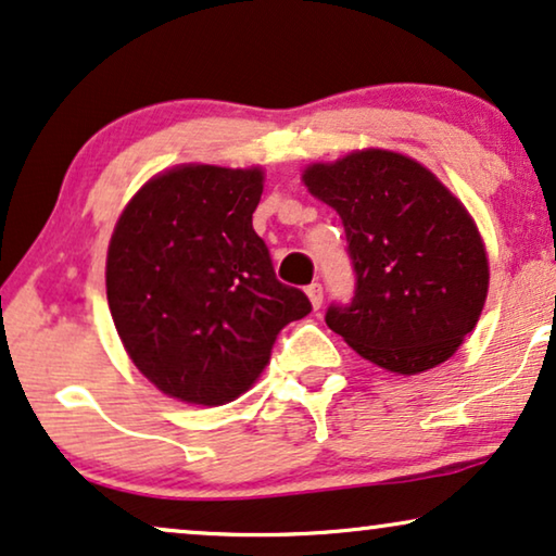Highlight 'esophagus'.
Returning <instances> with one entry per match:
<instances>
[{
	"instance_id": "obj_1",
	"label": "esophagus",
	"mask_w": 556,
	"mask_h": 556,
	"mask_svg": "<svg viewBox=\"0 0 556 556\" xmlns=\"http://www.w3.org/2000/svg\"><path fill=\"white\" fill-rule=\"evenodd\" d=\"M306 293H308V299H311V306L321 308V303H324V286L318 283V280H314V283L306 286Z\"/></svg>"
}]
</instances>
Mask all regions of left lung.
Here are the masks:
<instances>
[{
    "label": "left lung",
    "instance_id": "obj_1",
    "mask_svg": "<svg viewBox=\"0 0 556 556\" xmlns=\"http://www.w3.org/2000/svg\"><path fill=\"white\" fill-rule=\"evenodd\" d=\"M303 185L339 212L356 276L354 299L326 311L329 329L397 375L451 359L489 293L483 240L451 189L384 149L308 166Z\"/></svg>",
    "mask_w": 556,
    "mask_h": 556
}]
</instances>
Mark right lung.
Listing matches in <instances>:
<instances>
[{
    "label": "right lung",
    "instance_id": "add662e5",
    "mask_svg": "<svg viewBox=\"0 0 556 556\" xmlns=\"http://www.w3.org/2000/svg\"><path fill=\"white\" fill-rule=\"evenodd\" d=\"M261 169L187 164L147 181L105 261L113 324L149 382L189 405L240 397L308 295L280 283L253 212Z\"/></svg>",
    "mask_w": 556,
    "mask_h": 556
}]
</instances>
